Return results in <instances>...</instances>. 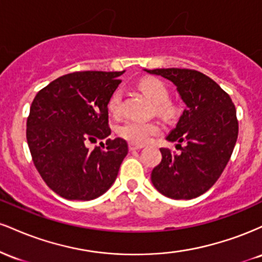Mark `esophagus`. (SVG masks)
Masks as SVG:
<instances>
[{"label": "esophagus", "mask_w": 262, "mask_h": 262, "mask_svg": "<svg viewBox=\"0 0 262 262\" xmlns=\"http://www.w3.org/2000/svg\"><path fill=\"white\" fill-rule=\"evenodd\" d=\"M143 146L141 145H135V144H129V150L130 151H135V150H140Z\"/></svg>", "instance_id": "1"}]
</instances>
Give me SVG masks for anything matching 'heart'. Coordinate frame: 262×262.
<instances>
[{"label": "heart", "mask_w": 262, "mask_h": 262, "mask_svg": "<svg viewBox=\"0 0 262 262\" xmlns=\"http://www.w3.org/2000/svg\"><path fill=\"white\" fill-rule=\"evenodd\" d=\"M139 89L149 98L150 102L155 104V111L159 116L171 117L175 113V108L167 102L169 91L160 80L154 79V77L141 80L139 82ZM121 103L122 92L117 90L111 95L110 100H108V111L113 116H118L122 111ZM159 132H160V128L158 124L138 121H128L117 128V134L119 137L130 144H135V145H144V144L149 143L151 138Z\"/></svg>", "instance_id": "b5f03b06"}]
</instances>
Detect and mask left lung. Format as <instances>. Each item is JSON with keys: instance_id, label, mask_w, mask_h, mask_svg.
Listing matches in <instances>:
<instances>
[{"instance_id": "obj_1", "label": "left lung", "mask_w": 262, "mask_h": 262, "mask_svg": "<svg viewBox=\"0 0 262 262\" xmlns=\"http://www.w3.org/2000/svg\"><path fill=\"white\" fill-rule=\"evenodd\" d=\"M144 71L171 81L186 104L166 137L181 152L160 149L162 159L151 171L152 185L172 200L196 198L214 185L229 161L239 132L235 106L217 82L200 71L177 68Z\"/></svg>"}]
</instances>
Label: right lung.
Segmentation results:
<instances>
[{"mask_svg":"<svg viewBox=\"0 0 262 262\" xmlns=\"http://www.w3.org/2000/svg\"><path fill=\"white\" fill-rule=\"evenodd\" d=\"M124 71H82L60 76L40 90L27 119V141L38 172L59 196L90 201L103 194L118 175L128 144L106 139L108 100Z\"/></svg>","mask_w":262,"mask_h":262,"instance_id":"right-lung-1","label":"right lung"}]
</instances>
